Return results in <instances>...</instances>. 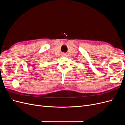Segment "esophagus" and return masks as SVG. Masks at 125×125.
Returning a JSON list of instances; mask_svg holds the SVG:
<instances>
[{"instance_id":"obj_1","label":"esophagus","mask_w":125,"mask_h":125,"mask_svg":"<svg viewBox=\"0 0 125 125\" xmlns=\"http://www.w3.org/2000/svg\"><path fill=\"white\" fill-rule=\"evenodd\" d=\"M62 56H65L66 54H65V53H64V52H63V53H62Z\"/></svg>"}]
</instances>
